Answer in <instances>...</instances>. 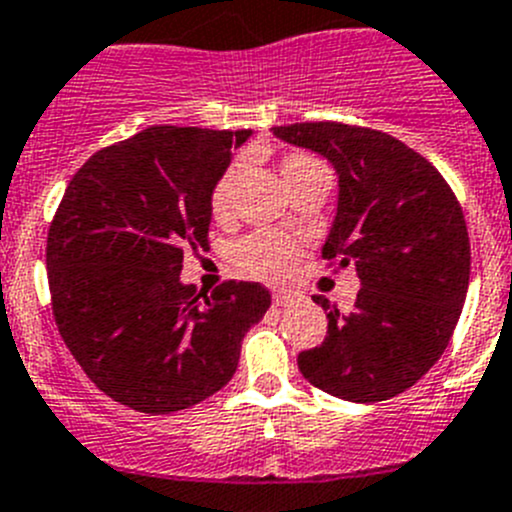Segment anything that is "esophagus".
Returning <instances> with one entry per match:
<instances>
[{"label":"esophagus","mask_w":512,"mask_h":512,"mask_svg":"<svg viewBox=\"0 0 512 512\" xmlns=\"http://www.w3.org/2000/svg\"><path fill=\"white\" fill-rule=\"evenodd\" d=\"M274 304H276V307H292V304H294V294L276 292L274 294Z\"/></svg>","instance_id":"esophagus-1"}]
</instances>
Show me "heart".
Returning <instances> with one entry per match:
<instances>
[{"label":"heart","mask_w":512,"mask_h":512,"mask_svg":"<svg viewBox=\"0 0 512 512\" xmlns=\"http://www.w3.org/2000/svg\"><path fill=\"white\" fill-rule=\"evenodd\" d=\"M281 177L287 187L297 185L302 177L312 172L325 170L320 159H314L307 152H292L281 159L279 164ZM241 182V164H233L223 175L215 180L210 190V213L215 220H228L233 215V203H236V187ZM299 259V243L279 233L261 231L246 236L233 251V261L243 274L253 276L261 281H284L294 271V264Z\"/></svg>","instance_id":"b5f03b06"}]
</instances>
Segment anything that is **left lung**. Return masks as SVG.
Listing matches in <instances>:
<instances>
[{"label": "left lung", "instance_id": "obj_1", "mask_svg": "<svg viewBox=\"0 0 512 512\" xmlns=\"http://www.w3.org/2000/svg\"><path fill=\"white\" fill-rule=\"evenodd\" d=\"M274 134L335 164L340 200L322 256L353 261L360 276L348 314L314 297L327 335L299 353V370L330 396L388 401L442 358L459 322L470 284L462 205L429 159L386 131L304 121Z\"/></svg>", "mask_w": 512, "mask_h": 512}]
</instances>
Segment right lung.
I'll return each mask as SVG.
<instances>
[{"instance_id": "1", "label": "right lung", "mask_w": 512, "mask_h": 512, "mask_svg": "<svg viewBox=\"0 0 512 512\" xmlns=\"http://www.w3.org/2000/svg\"><path fill=\"white\" fill-rule=\"evenodd\" d=\"M251 131L149 126L75 172L48 231L60 337L106 396L175 414L231 381L241 340L271 304L259 281L198 292L185 248L208 246L210 190Z\"/></svg>"}]
</instances>
